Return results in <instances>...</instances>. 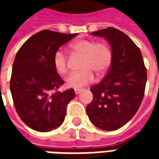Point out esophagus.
<instances>
[{
    "mask_svg": "<svg viewBox=\"0 0 159 159\" xmlns=\"http://www.w3.org/2000/svg\"><path fill=\"white\" fill-rule=\"evenodd\" d=\"M82 91H83V89H75V93H76V94H78V93H81Z\"/></svg>",
    "mask_w": 159,
    "mask_h": 159,
    "instance_id": "obj_1",
    "label": "esophagus"
}]
</instances>
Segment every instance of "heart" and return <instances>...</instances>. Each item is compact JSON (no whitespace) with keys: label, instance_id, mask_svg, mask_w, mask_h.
I'll return each instance as SVG.
<instances>
[{"label":"heart","instance_id":"b5f03b06","mask_svg":"<svg viewBox=\"0 0 159 159\" xmlns=\"http://www.w3.org/2000/svg\"><path fill=\"white\" fill-rule=\"evenodd\" d=\"M76 52L82 53L83 59L82 69L79 72H72L66 78L69 88L80 89L93 83L95 79L94 71L102 75L109 69L112 59L111 48L106 42H96L92 40L82 39L72 44ZM53 67L58 73L64 75L68 70V58L63 50H57L52 59Z\"/></svg>","mask_w":159,"mask_h":159}]
</instances>
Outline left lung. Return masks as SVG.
<instances>
[{
  "instance_id": "obj_1",
  "label": "left lung",
  "mask_w": 159,
  "mask_h": 159,
  "mask_svg": "<svg viewBox=\"0 0 159 159\" xmlns=\"http://www.w3.org/2000/svg\"><path fill=\"white\" fill-rule=\"evenodd\" d=\"M109 42L112 59L110 70L93 86V100L86 111L91 123L100 129L112 131L125 125L135 115L143 100L147 69L141 52L126 34L108 27L92 32Z\"/></svg>"
}]
</instances>
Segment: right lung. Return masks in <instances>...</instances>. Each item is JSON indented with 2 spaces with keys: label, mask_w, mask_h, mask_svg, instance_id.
I'll return each instance as SVG.
<instances>
[{
  "label": "right lung",
  "mask_w": 159,
  "mask_h": 159,
  "mask_svg": "<svg viewBox=\"0 0 159 159\" xmlns=\"http://www.w3.org/2000/svg\"><path fill=\"white\" fill-rule=\"evenodd\" d=\"M76 35L44 30L30 37L16 54L10 90L19 117L32 129L48 132L65 120L67 104L74 99L75 91L53 93L64 81L52 59L56 51Z\"/></svg>",
  "instance_id": "obj_1"
}]
</instances>
